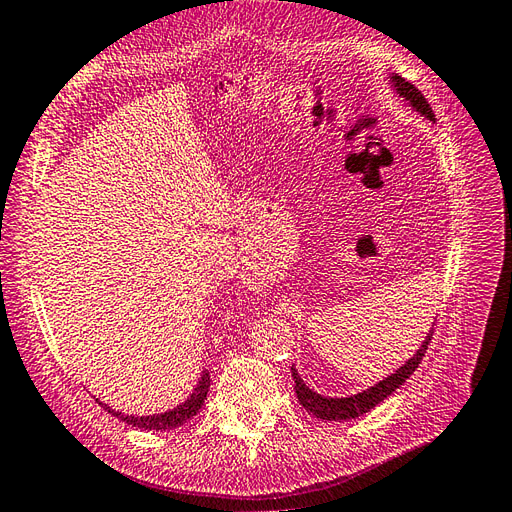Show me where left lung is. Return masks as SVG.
<instances>
[{"label":"left lung","mask_w":512,"mask_h":512,"mask_svg":"<svg viewBox=\"0 0 512 512\" xmlns=\"http://www.w3.org/2000/svg\"><path fill=\"white\" fill-rule=\"evenodd\" d=\"M393 86H396V90L406 101H411V106L417 112H422L424 116H428L430 121L435 119V112H432L430 103L426 101V97L419 93V90L413 84H409L406 80H402V77L396 75V77H393ZM430 342H432V333L426 337V342L422 344V348L415 352L413 359L406 361L396 374L387 376L385 381L370 387L368 391L357 393V396H350V398H339V400L337 398H322L320 393L311 391L303 381H300V376H298V372L294 370V365H292V376H294V383H296V387H294L296 389V396H298L300 404H303L309 413H313V415L320 417V419H329V422H335V419L359 417L363 413H368L370 409H374V406L378 402H383L387 396H391V393L396 391L406 381V378H409L417 370V365L422 363Z\"/></svg>","instance_id":"obj_1"}]
</instances>
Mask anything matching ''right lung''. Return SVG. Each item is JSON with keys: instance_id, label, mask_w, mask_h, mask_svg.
<instances>
[{"instance_id": "obj_1", "label": "right lung", "mask_w": 512, "mask_h": 512, "mask_svg": "<svg viewBox=\"0 0 512 512\" xmlns=\"http://www.w3.org/2000/svg\"><path fill=\"white\" fill-rule=\"evenodd\" d=\"M207 391H209V370L203 372L199 385H196L192 396L179 404L177 409L173 411H166V413H157V415H147V417H134V415H121L119 411H112L110 406L101 404L103 409H106L108 413L116 415L119 419H123V422L136 426V428H144V430H173V428H179L181 424H186L190 417H194L196 413H199V409L203 406L205 398H207Z\"/></svg>"}]
</instances>
